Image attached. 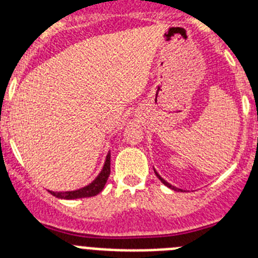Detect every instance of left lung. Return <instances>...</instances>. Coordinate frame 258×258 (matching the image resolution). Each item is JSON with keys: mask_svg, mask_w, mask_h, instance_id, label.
<instances>
[{"mask_svg": "<svg viewBox=\"0 0 258 258\" xmlns=\"http://www.w3.org/2000/svg\"><path fill=\"white\" fill-rule=\"evenodd\" d=\"M155 173H156V172H155ZM156 175H157V178L160 179V181H161V182H163V183H164V184H165V186H168V187H169V188H172V190H177V188H175V187H174V186H172V184H170V183H168V182H166V181H165V179H163V178H161L160 175L157 174V173H156Z\"/></svg>", "mask_w": 258, "mask_h": 258, "instance_id": "left-lung-1", "label": "left lung"}]
</instances>
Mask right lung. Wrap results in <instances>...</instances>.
Listing matches in <instances>:
<instances>
[{
  "label": "right lung",
  "mask_w": 258,
  "mask_h": 258,
  "mask_svg": "<svg viewBox=\"0 0 258 258\" xmlns=\"http://www.w3.org/2000/svg\"><path fill=\"white\" fill-rule=\"evenodd\" d=\"M109 173H111V155L108 154L106 157L103 169L92 183L76 191H66V192H52V191H50V194L59 198V199H80V198L95 197L103 190L104 184H106L107 179L109 177Z\"/></svg>",
  "instance_id": "obj_1"
}]
</instances>
